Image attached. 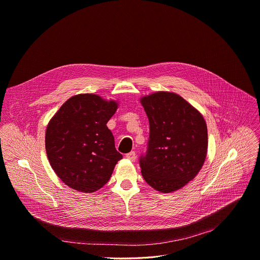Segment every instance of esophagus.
<instances>
[{"label": "esophagus", "mask_w": 260, "mask_h": 260, "mask_svg": "<svg viewBox=\"0 0 260 260\" xmlns=\"http://www.w3.org/2000/svg\"><path fill=\"white\" fill-rule=\"evenodd\" d=\"M126 158L132 160V161H135L136 160V152L135 151H131L126 154Z\"/></svg>", "instance_id": "obj_1"}]
</instances>
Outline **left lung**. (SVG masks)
I'll use <instances>...</instances> for the list:
<instances>
[{
	"mask_svg": "<svg viewBox=\"0 0 260 260\" xmlns=\"http://www.w3.org/2000/svg\"><path fill=\"white\" fill-rule=\"evenodd\" d=\"M149 120V140L140 167L145 181L160 193L179 190L194 179L207 153L203 116L178 94L155 92L141 99Z\"/></svg>",
	"mask_w": 260,
	"mask_h": 260,
	"instance_id": "8db88e82",
	"label": "left lung"
}]
</instances>
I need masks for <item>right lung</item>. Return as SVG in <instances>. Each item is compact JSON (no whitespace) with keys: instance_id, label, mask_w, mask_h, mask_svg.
<instances>
[{"instance_id":"right-lung-1","label":"right lung","mask_w":260,"mask_h":260,"mask_svg":"<svg viewBox=\"0 0 260 260\" xmlns=\"http://www.w3.org/2000/svg\"><path fill=\"white\" fill-rule=\"evenodd\" d=\"M118 104L96 94H78L54 115L45 132V150L53 170L69 187L83 193L100 190L122 154L107 123Z\"/></svg>"}]
</instances>
